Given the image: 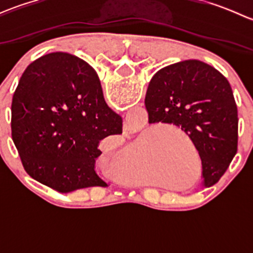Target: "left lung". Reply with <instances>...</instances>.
<instances>
[{
    "label": "left lung",
    "instance_id": "8db88e82",
    "mask_svg": "<svg viewBox=\"0 0 253 253\" xmlns=\"http://www.w3.org/2000/svg\"><path fill=\"white\" fill-rule=\"evenodd\" d=\"M144 104L149 124L171 125L190 137L203 186L218 182L237 152L239 117L228 79L202 61L172 63L150 79Z\"/></svg>",
    "mask_w": 253,
    "mask_h": 253
}]
</instances>
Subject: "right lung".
<instances>
[{"instance_id": "add662e5", "label": "right lung", "mask_w": 253, "mask_h": 253, "mask_svg": "<svg viewBox=\"0 0 253 253\" xmlns=\"http://www.w3.org/2000/svg\"><path fill=\"white\" fill-rule=\"evenodd\" d=\"M12 138L28 175L61 193L106 187L95 171L99 143L122 133L95 71L67 52L30 63L12 100Z\"/></svg>"}]
</instances>
